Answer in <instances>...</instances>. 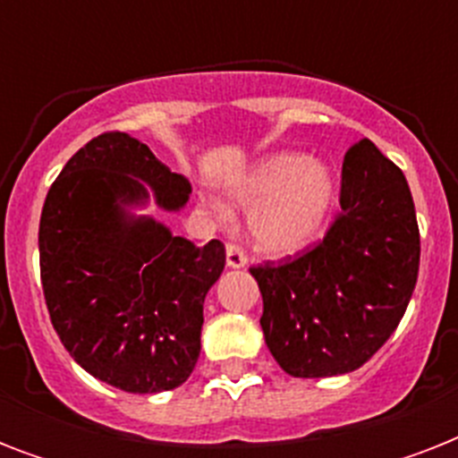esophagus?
<instances>
[{"label": "esophagus", "instance_id": "34e87169", "mask_svg": "<svg viewBox=\"0 0 458 458\" xmlns=\"http://www.w3.org/2000/svg\"><path fill=\"white\" fill-rule=\"evenodd\" d=\"M225 264H228L230 268H242V266L247 264V254H244V250L240 244L228 242V247H225Z\"/></svg>", "mask_w": 458, "mask_h": 458}]
</instances>
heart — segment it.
I'll list each match as a JSON object with an SVG mask.
<instances>
[{
  "mask_svg": "<svg viewBox=\"0 0 458 458\" xmlns=\"http://www.w3.org/2000/svg\"><path fill=\"white\" fill-rule=\"evenodd\" d=\"M230 192L251 211V235L268 254H297L320 235L333 208L335 180L326 164L304 154L280 152L261 158L230 182ZM218 216L228 214L211 201Z\"/></svg>",
  "mask_w": 458,
  "mask_h": 458,
  "instance_id": "obj_1",
  "label": "heart"
}]
</instances>
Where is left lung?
Segmentation results:
<instances>
[{
    "label": "left lung",
    "mask_w": 458,
    "mask_h": 458,
    "mask_svg": "<svg viewBox=\"0 0 458 458\" xmlns=\"http://www.w3.org/2000/svg\"><path fill=\"white\" fill-rule=\"evenodd\" d=\"M342 211L316 247L251 266L266 344L294 377L342 376L369 361L404 316L420 235L404 173L370 140L342 164Z\"/></svg>",
    "instance_id": "obj_1"
}]
</instances>
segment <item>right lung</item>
<instances>
[{"instance_id":"add662e5","label":"right lung","mask_w":458,"mask_h":458,"mask_svg":"<svg viewBox=\"0 0 458 458\" xmlns=\"http://www.w3.org/2000/svg\"><path fill=\"white\" fill-rule=\"evenodd\" d=\"M192 187L125 132H104L68 158L39 218V276L49 318L68 354L106 385L152 394L190 377L201 349L204 297L225 247H197L149 216Z\"/></svg>"}]
</instances>
